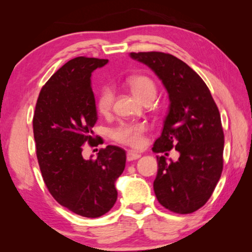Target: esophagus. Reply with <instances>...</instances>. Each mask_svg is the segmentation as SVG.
<instances>
[{
    "mask_svg": "<svg viewBox=\"0 0 252 252\" xmlns=\"http://www.w3.org/2000/svg\"><path fill=\"white\" fill-rule=\"evenodd\" d=\"M140 157H141V155H139V153L133 152V151H129V152L126 153V160H127V161L136 160V159H139Z\"/></svg>",
    "mask_w": 252,
    "mask_h": 252,
    "instance_id": "obj_1",
    "label": "esophagus"
}]
</instances>
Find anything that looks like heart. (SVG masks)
I'll return each instance as SVG.
<instances>
[{"instance_id":"heart-1","label":"heart","mask_w":252,"mask_h":252,"mask_svg":"<svg viewBox=\"0 0 252 252\" xmlns=\"http://www.w3.org/2000/svg\"><path fill=\"white\" fill-rule=\"evenodd\" d=\"M132 93L138 97L140 101H146L148 99L153 100L157 95V84L151 78L147 75H134L127 79ZM114 91L109 85H103L100 88L96 94L95 104L96 109L102 114L109 113L113 105ZM147 131L146 125L140 122H125L113 127L111 130V138L114 141L129 146L132 148H140L144 142V133Z\"/></svg>"}]
</instances>
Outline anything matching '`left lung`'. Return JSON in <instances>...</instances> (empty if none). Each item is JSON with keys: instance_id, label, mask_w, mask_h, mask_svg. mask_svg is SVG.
<instances>
[{"instance_id": "1", "label": "left lung", "mask_w": 252, "mask_h": 252, "mask_svg": "<svg viewBox=\"0 0 252 252\" xmlns=\"http://www.w3.org/2000/svg\"><path fill=\"white\" fill-rule=\"evenodd\" d=\"M159 76L169 93V112L152 150L176 149L177 161L157 156L153 189L168 210L187 215L206 204L223 169L224 134L220 112L204 81L178 58L163 52L130 53Z\"/></svg>"}]
</instances>
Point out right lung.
Masks as SVG:
<instances>
[{
  "label": "right lung",
  "mask_w": 252,
  "mask_h": 252,
  "mask_svg": "<svg viewBox=\"0 0 252 252\" xmlns=\"http://www.w3.org/2000/svg\"><path fill=\"white\" fill-rule=\"evenodd\" d=\"M105 59L78 57L51 76L37 97L33 117L36 157L44 183L61 206L85 218H97L117 201V179L126 167L123 149H100L83 159L85 144H99L92 127L97 120L91 74Z\"/></svg>",
  "instance_id": "obj_1"
}]
</instances>
